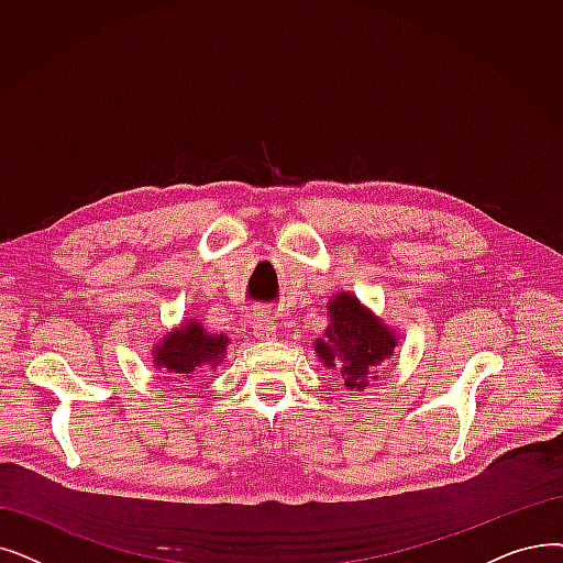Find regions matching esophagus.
Instances as JSON below:
<instances>
[{
    "label": "esophagus",
    "instance_id": "obj_1",
    "mask_svg": "<svg viewBox=\"0 0 563 563\" xmlns=\"http://www.w3.org/2000/svg\"><path fill=\"white\" fill-rule=\"evenodd\" d=\"M253 333L260 340H268L276 335V324H274V320H268V317H257V320L253 322Z\"/></svg>",
    "mask_w": 563,
    "mask_h": 563
}]
</instances>
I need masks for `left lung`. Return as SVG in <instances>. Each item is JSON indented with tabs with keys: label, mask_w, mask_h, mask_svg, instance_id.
Masks as SVG:
<instances>
[{
	"label": "left lung",
	"mask_w": 563,
	"mask_h": 563,
	"mask_svg": "<svg viewBox=\"0 0 563 563\" xmlns=\"http://www.w3.org/2000/svg\"><path fill=\"white\" fill-rule=\"evenodd\" d=\"M329 312L331 327L324 340L314 342L317 354L327 368L340 373L347 388H363L375 375L377 365L394 354L396 338L371 312L363 310L356 297L338 295Z\"/></svg>",
	"instance_id": "obj_1"
}]
</instances>
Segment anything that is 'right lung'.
Masks as SVG:
<instances>
[{
    "label": "right lung",
    "mask_w": 563,
    "mask_h": 563,
    "mask_svg": "<svg viewBox=\"0 0 563 563\" xmlns=\"http://www.w3.org/2000/svg\"><path fill=\"white\" fill-rule=\"evenodd\" d=\"M228 338L207 333L200 322H188L169 333L156 350V365L177 377H190L202 363H216L225 354Z\"/></svg>",
    "instance_id": "1"
}]
</instances>
